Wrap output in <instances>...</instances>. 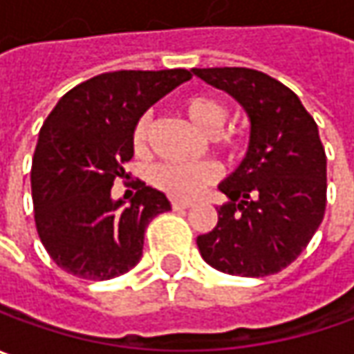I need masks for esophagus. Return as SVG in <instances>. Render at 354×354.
<instances>
[{"mask_svg": "<svg viewBox=\"0 0 354 354\" xmlns=\"http://www.w3.org/2000/svg\"><path fill=\"white\" fill-rule=\"evenodd\" d=\"M170 205H172V209H174V212H180V209H188V207H192V201L172 200L170 201Z\"/></svg>", "mask_w": 354, "mask_h": 354, "instance_id": "esophagus-1", "label": "esophagus"}]
</instances>
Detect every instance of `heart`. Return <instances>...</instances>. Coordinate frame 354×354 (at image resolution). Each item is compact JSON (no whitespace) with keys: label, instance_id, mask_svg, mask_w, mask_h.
Returning a JSON list of instances; mask_svg holds the SVG:
<instances>
[{"label":"heart","instance_id":"obj_1","mask_svg":"<svg viewBox=\"0 0 354 354\" xmlns=\"http://www.w3.org/2000/svg\"><path fill=\"white\" fill-rule=\"evenodd\" d=\"M182 113L196 129L205 135H215L225 121V105L214 95L207 93H189L180 102ZM151 115H140L133 131H131V147L137 154L149 151L151 140ZM215 145L223 153H233L239 149V139L231 133L215 135ZM219 178V166L215 162H200V165H158L151 174L154 188L165 192L174 200H192L200 196L205 188H209Z\"/></svg>","mask_w":354,"mask_h":354}]
</instances>
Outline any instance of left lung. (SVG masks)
<instances>
[{
  "label": "left lung",
  "mask_w": 354,
  "mask_h": 354,
  "mask_svg": "<svg viewBox=\"0 0 354 354\" xmlns=\"http://www.w3.org/2000/svg\"><path fill=\"white\" fill-rule=\"evenodd\" d=\"M250 117L247 158L219 189L217 225L198 237L203 261L233 276L280 272L308 247L327 203V156L298 95L252 68H192Z\"/></svg>",
  "instance_id": "obj_1"
}]
</instances>
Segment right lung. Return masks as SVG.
I'll return each mask as SVG.
<instances>
[{
  "mask_svg": "<svg viewBox=\"0 0 354 354\" xmlns=\"http://www.w3.org/2000/svg\"><path fill=\"white\" fill-rule=\"evenodd\" d=\"M189 78L184 68L105 72L64 93L46 117L31 168L35 225L68 274L109 280L140 261L145 231L170 201L137 180L125 207L111 200V186L129 178L123 166L133 156L135 121Z\"/></svg>",
  "mask_w": 354,
  "mask_h": 354,
  "instance_id": "1",
  "label": "right lung"
}]
</instances>
